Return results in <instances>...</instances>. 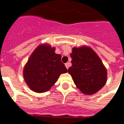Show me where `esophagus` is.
<instances>
[{
    "label": "esophagus",
    "instance_id": "obj_1",
    "mask_svg": "<svg viewBox=\"0 0 124 124\" xmlns=\"http://www.w3.org/2000/svg\"><path fill=\"white\" fill-rule=\"evenodd\" d=\"M70 63L69 62H67V63H66L65 64V66H66V68L67 69H69V66H70Z\"/></svg>",
    "mask_w": 124,
    "mask_h": 124
}]
</instances>
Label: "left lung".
Masks as SVG:
<instances>
[{
	"instance_id": "8db88e82",
	"label": "left lung",
	"mask_w": 124,
	"mask_h": 124,
	"mask_svg": "<svg viewBox=\"0 0 124 124\" xmlns=\"http://www.w3.org/2000/svg\"><path fill=\"white\" fill-rule=\"evenodd\" d=\"M70 57L72 65L68 72L81 93L92 95L104 86L107 81L106 69L92 48L74 47Z\"/></svg>"
}]
</instances>
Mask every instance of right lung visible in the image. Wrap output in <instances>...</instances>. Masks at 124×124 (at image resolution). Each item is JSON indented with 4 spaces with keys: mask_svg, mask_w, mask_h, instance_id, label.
Returning a JSON list of instances; mask_svg holds the SVG:
<instances>
[{
    "mask_svg": "<svg viewBox=\"0 0 124 124\" xmlns=\"http://www.w3.org/2000/svg\"><path fill=\"white\" fill-rule=\"evenodd\" d=\"M48 44L38 46L24 67L23 76L28 86L39 93L50 90L62 73L67 69L62 62V55Z\"/></svg>",
    "mask_w": 124,
    "mask_h": 124,
    "instance_id": "obj_1",
    "label": "right lung"
}]
</instances>
